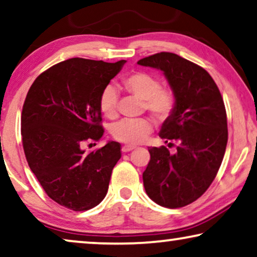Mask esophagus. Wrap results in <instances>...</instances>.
I'll return each mask as SVG.
<instances>
[{
	"label": "esophagus",
	"instance_id": "esophagus-1",
	"mask_svg": "<svg viewBox=\"0 0 257 257\" xmlns=\"http://www.w3.org/2000/svg\"><path fill=\"white\" fill-rule=\"evenodd\" d=\"M134 149H135V147H132V145H123V147H122V152H129L134 150Z\"/></svg>",
	"mask_w": 257,
	"mask_h": 257
}]
</instances>
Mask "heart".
Instances as JSON below:
<instances>
[{"instance_id": "heart-1", "label": "heart", "mask_w": 257, "mask_h": 257, "mask_svg": "<svg viewBox=\"0 0 257 257\" xmlns=\"http://www.w3.org/2000/svg\"><path fill=\"white\" fill-rule=\"evenodd\" d=\"M123 87L143 102L144 108L157 120H165L175 107V95L170 89L162 87L160 80L145 71H135L122 79ZM117 93L113 86H106L99 97V109L106 117L116 116ZM152 132L149 120H122L110 127L113 139L127 145L143 142Z\"/></svg>"}]
</instances>
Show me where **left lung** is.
Returning <instances> with one entry per match:
<instances>
[{
	"label": "left lung",
	"mask_w": 257,
	"mask_h": 257,
	"mask_svg": "<svg viewBox=\"0 0 257 257\" xmlns=\"http://www.w3.org/2000/svg\"><path fill=\"white\" fill-rule=\"evenodd\" d=\"M140 66L162 70L175 95V107L159 136L166 147L149 148L144 188L157 204L175 209L201 197L216 178L227 144V117L219 89L209 72L174 53L140 60Z\"/></svg>",
	"instance_id": "left-lung-1"
}]
</instances>
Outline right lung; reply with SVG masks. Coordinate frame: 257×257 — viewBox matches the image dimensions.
I'll list each match as a JSON object with an SVG mask.
<instances>
[{
  "mask_svg": "<svg viewBox=\"0 0 257 257\" xmlns=\"http://www.w3.org/2000/svg\"><path fill=\"white\" fill-rule=\"evenodd\" d=\"M124 63L69 59L38 76L26 95L22 112L26 160L46 194L74 211L104 200L121 158L117 142L89 153L83 144L104 135L99 97Z\"/></svg>",
  "mask_w": 257,
  "mask_h": 257,
  "instance_id": "right-lung-1",
  "label": "right lung"
}]
</instances>
